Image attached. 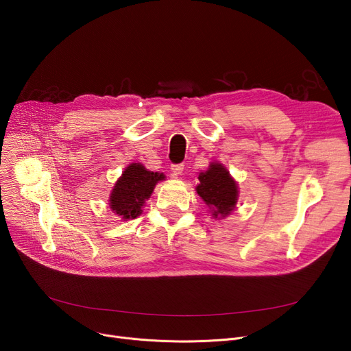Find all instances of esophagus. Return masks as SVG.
<instances>
[{
  "instance_id": "1",
  "label": "esophagus",
  "mask_w": 351,
  "mask_h": 351,
  "mask_svg": "<svg viewBox=\"0 0 351 351\" xmlns=\"http://www.w3.org/2000/svg\"><path fill=\"white\" fill-rule=\"evenodd\" d=\"M183 168H185V165H183V163H173L171 166V172H172L171 175H172V178L180 176L182 172H183Z\"/></svg>"
}]
</instances>
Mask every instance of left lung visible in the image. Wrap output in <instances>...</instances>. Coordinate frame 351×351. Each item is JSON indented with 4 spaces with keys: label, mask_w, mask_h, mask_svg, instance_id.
Instances as JSON below:
<instances>
[{
    "label": "left lung",
    "mask_w": 351,
    "mask_h": 351,
    "mask_svg": "<svg viewBox=\"0 0 351 351\" xmlns=\"http://www.w3.org/2000/svg\"><path fill=\"white\" fill-rule=\"evenodd\" d=\"M197 179L196 192L212 209L213 217L228 216L237 202V185L229 172L220 163H212Z\"/></svg>",
    "instance_id": "1"
}]
</instances>
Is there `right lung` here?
I'll list each match as a JSON object with an SVG mask.
<instances>
[{
  "label": "right lung",
  "instance_id": "add662e5",
  "mask_svg": "<svg viewBox=\"0 0 351 351\" xmlns=\"http://www.w3.org/2000/svg\"><path fill=\"white\" fill-rule=\"evenodd\" d=\"M163 178V173L146 171L141 163L129 165L110 193V209L122 219H135L142 213L141 208L152 195L156 182Z\"/></svg>",
  "mask_w": 351,
  "mask_h": 351
}]
</instances>
